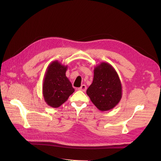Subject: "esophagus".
Wrapping results in <instances>:
<instances>
[{
    "label": "esophagus",
    "instance_id": "esophagus-1",
    "mask_svg": "<svg viewBox=\"0 0 161 161\" xmlns=\"http://www.w3.org/2000/svg\"><path fill=\"white\" fill-rule=\"evenodd\" d=\"M78 89L83 92H85L87 90V86L86 85H82L80 88H78Z\"/></svg>",
    "mask_w": 161,
    "mask_h": 161
}]
</instances>
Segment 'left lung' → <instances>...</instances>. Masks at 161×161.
<instances>
[{
    "label": "left lung",
    "instance_id": "obj_1",
    "mask_svg": "<svg viewBox=\"0 0 161 161\" xmlns=\"http://www.w3.org/2000/svg\"><path fill=\"white\" fill-rule=\"evenodd\" d=\"M86 92L91 102L103 112L110 110L120 102L121 83L110 64L103 62L95 67L93 81Z\"/></svg>",
    "mask_w": 161,
    "mask_h": 161
}]
</instances>
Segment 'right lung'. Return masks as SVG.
<instances>
[{"label":"right lung","instance_id":"right-lung-1","mask_svg":"<svg viewBox=\"0 0 161 161\" xmlns=\"http://www.w3.org/2000/svg\"><path fill=\"white\" fill-rule=\"evenodd\" d=\"M67 66L58 61L52 62L44 75L42 92L45 102L52 108L61 106L74 92L72 83L66 76Z\"/></svg>","mask_w":161,"mask_h":161}]
</instances>
